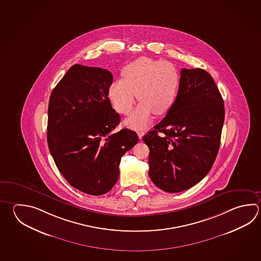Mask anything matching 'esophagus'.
<instances>
[{"label":"esophagus","instance_id":"1","mask_svg":"<svg viewBox=\"0 0 261 261\" xmlns=\"http://www.w3.org/2000/svg\"><path fill=\"white\" fill-rule=\"evenodd\" d=\"M144 135H145V132L142 131V130H139V131H138V138H140V139L143 138V136H144Z\"/></svg>","mask_w":261,"mask_h":261}]
</instances>
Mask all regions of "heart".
Wrapping results in <instances>:
<instances>
[{
    "mask_svg": "<svg viewBox=\"0 0 261 261\" xmlns=\"http://www.w3.org/2000/svg\"><path fill=\"white\" fill-rule=\"evenodd\" d=\"M123 79L114 81L109 89V97L115 110L123 115L132 112L138 97L140 103L125 120L130 127H144L151 120L153 113H167L177 96L180 74L167 61L140 57L124 66Z\"/></svg>",
    "mask_w": 261,
    "mask_h": 261,
    "instance_id": "heart-1",
    "label": "heart"
}]
</instances>
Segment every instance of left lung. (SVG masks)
I'll return each instance as SVG.
<instances>
[{
    "label": "left lung",
    "mask_w": 261,
    "mask_h": 261,
    "mask_svg": "<svg viewBox=\"0 0 261 261\" xmlns=\"http://www.w3.org/2000/svg\"><path fill=\"white\" fill-rule=\"evenodd\" d=\"M223 122V99L212 75L201 68H182L174 103L143 137L151 181L169 193L200 182L215 162Z\"/></svg>",
    "instance_id": "1"
}]
</instances>
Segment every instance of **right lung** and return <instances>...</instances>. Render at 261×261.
Instances as JSON below:
<instances>
[{"instance_id":"1","label":"right lung","mask_w":261,"mask_h":261,"mask_svg":"<svg viewBox=\"0 0 261 261\" xmlns=\"http://www.w3.org/2000/svg\"><path fill=\"white\" fill-rule=\"evenodd\" d=\"M113 74L106 69L74 64L49 97L47 141L66 181L82 192L100 196L119 176L123 154L138 142L120 123L108 98Z\"/></svg>"}]
</instances>
